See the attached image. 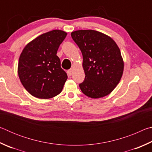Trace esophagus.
<instances>
[{
	"label": "esophagus",
	"instance_id": "esophagus-1",
	"mask_svg": "<svg viewBox=\"0 0 152 152\" xmlns=\"http://www.w3.org/2000/svg\"><path fill=\"white\" fill-rule=\"evenodd\" d=\"M72 72H73V70H72V69H70V70H68V76H71L72 74Z\"/></svg>",
	"mask_w": 152,
	"mask_h": 152
}]
</instances>
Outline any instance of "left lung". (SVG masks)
Here are the masks:
<instances>
[{
  "label": "left lung",
  "instance_id": "1",
  "mask_svg": "<svg viewBox=\"0 0 152 152\" xmlns=\"http://www.w3.org/2000/svg\"><path fill=\"white\" fill-rule=\"evenodd\" d=\"M71 36L81 50L85 79L80 88L86 96L99 99L109 94L121 78L124 62L111 37L94 30H78Z\"/></svg>",
  "mask_w": 152,
  "mask_h": 152
}]
</instances>
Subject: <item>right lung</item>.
<instances>
[{"label": "right lung", "mask_w": 152, "mask_h": 152, "mask_svg": "<svg viewBox=\"0 0 152 152\" xmlns=\"http://www.w3.org/2000/svg\"><path fill=\"white\" fill-rule=\"evenodd\" d=\"M67 35L53 30L38 36L23 50L18 64V75L23 86L32 96L48 99L61 92L68 78L57 56L59 47Z\"/></svg>", "instance_id": "right-lung-1"}]
</instances>
